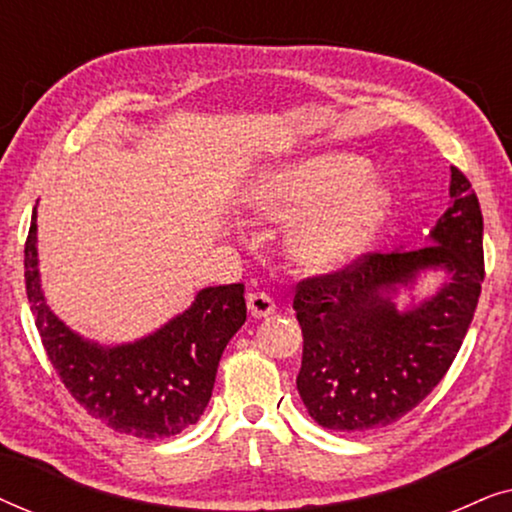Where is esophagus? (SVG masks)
Returning a JSON list of instances; mask_svg holds the SVG:
<instances>
[{
	"instance_id": "obj_1",
	"label": "esophagus",
	"mask_w": 512,
	"mask_h": 512,
	"mask_svg": "<svg viewBox=\"0 0 512 512\" xmlns=\"http://www.w3.org/2000/svg\"><path fill=\"white\" fill-rule=\"evenodd\" d=\"M247 307H249L251 317H256V319L270 317V314L275 312V300H272V298L268 296V293L256 291V293H249Z\"/></svg>"
}]
</instances>
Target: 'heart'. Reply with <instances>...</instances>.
I'll return each mask as SVG.
<instances>
[{
  "label": "heart",
  "mask_w": 512,
  "mask_h": 512,
  "mask_svg": "<svg viewBox=\"0 0 512 512\" xmlns=\"http://www.w3.org/2000/svg\"><path fill=\"white\" fill-rule=\"evenodd\" d=\"M366 174V160L326 153L265 179L254 205L282 221L312 214L291 233V254L307 268H333L354 256L387 214L389 193L361 184Z\"/></svg>",
  "instance_id": "heart-1"
}]
</instances>
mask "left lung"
Here are the masks:
<instances>
[{"instance_id":"1","label":"left lung","mask_w":512,"mask_h":512,"mask_svg":"<svg viewBox=\"0 0 512 512\" xmlns=\"http://www.w3.org/2000/svg\"><path fill=\"white\" fill-rule=\"evenodd\" d=\"M452 205L431 244L368 251L338 270L300 279L293 310L303 328L298 394L319 426L373 431L417 408L443 380L466 338L485 279L482 212L466 174L452 167ZM426 267L451 282L398 313L390 293Z\"/></svg>"}]
</instances>
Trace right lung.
<instances>
[{
	"mask_svg": "<svg viewBox=\"0 0 512 512\" xmlns=\"http://www.w3.org/2000/svg\"><path fill=\"white\" fill-rule=\"evenodd\" d=\"M25 286L48 361L74 401L114 431L170 438L195 424L212 398L216 368L247 321L244 284L209 286L184 314L121 347L83 340L48 310L37 270V209L25 242Z\"/></svg>",
	"mask_w": 512,
	"mask_h": 512,
	"instance_id": "add662e5",
	"label": "right lung"
}]
</instances>
